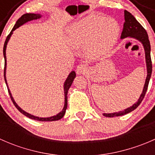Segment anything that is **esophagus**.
<instances>
[{
  "label": "esophagus",
  "mask_w": 155,
  "mask_h": 155,
  "mask_svg": "<svg viewBox=\"0 0 155 155\" xmlns=\"http://www.w3.org/2000/svg\"><path fill=\"white\" fill-rule=\"evenodd\" d=\"M87 70V67L85 64H79V65L76 68V73L78 74H82V73H85Z\"/></svg>",
  "instance_id": "obj_1"
}]
</instances>
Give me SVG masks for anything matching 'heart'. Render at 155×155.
Listing matches in <instances>:
<instances>
[{"instance_id":"b5f03b06","label":"heart","mask_w":155,"mask_h":155,"mask_svg":"<svg viewBox=\"0 0 155 155\" xmlns=\"http://www.w3.org/2000/svg\"><path fill=\"white\" fill-rule=\"evenodd\" d=\"M119 33V24L114 18L90 15L73 25L69 34L74 44L80 46L86 45L87 54L99 57L113 46Z\"/></svg>"}]
</instances>
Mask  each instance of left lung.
Masks as SVG:
<instances>
[{"instance_id": "left-lung-1", "label": "left lung", "mask_w": 155, "mask_h": 155, "mask_svg": "<svg viewBox=\"0 0 155 155\" xmlns=\"http://www.w3.org/2000/svg\"><path fill=\"white\" fill-rule=\"evenodd\" d=\"M124 28H123L122 33H121V38L124 39L126 37H133V38L137 39L140 42H141L143 45V47L145 49V61H146L147 67V77L145 79V85L143 87V91L139 98L138 101L134 104L132 107L127 108L123 111H120L118 112H114V113H104V115L106 117H112L115 116H121V115H126L129 112H132L134 109H137L140 106L141 102L144 98L145 93L148 89V83H149L150 78L151 76V72H152V64H151V45H150L149 40H148V36L146 31L141 25L140 24L138 21L135 18V17L129 12L128 11L124 10Z\"/></svg>"}]
</instances>
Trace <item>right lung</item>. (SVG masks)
Segmentation results:
<instances>
[{"mask_svg": "<svg viewBox=\"0 0 155 155\" xmlns=\"http://www.w3.org/2000/svg\"><path fill=\"white\" fill-rule=\"evenodd\" d=\"M41 16H42V15H40V14H34V13L24 14V15H21V16L19 18H18V21H16V23H15V25H14L13 28L12 29V31H11V32L10 33V34H9V35L7 37V39H6V40H5V43H4V50H3V53H4V61H5V63H4V79H5V82H6V84H7V89H8V92H9V94H10L11 100H12V103H13V104L15 105V107L17 108V109H18V110L21 113H22L23 115H25V116L28 117L29 118L36 120V121H58V120H59V119H61V118H63L64 115V114H65V112H66L67 107H68V92L69 88H70V87L71 86L72 83H73V79H74L75 77H76V73H75L74 71H72L71 73L69 74L68 77L67 78L66 81H65L64 85V99L65 100H64V108H63V110H62L61 112H59L58 114H57L56 115H54V116H51V117H48V118H39V117L34 116V115H31V114L26 112L25 111L22 110L21 108L18 107V105H17V104L15 102V101H14L13 97H12V94H11V93H10V89H9V87H8V85H7V79H6V66H7L6 48H7V43H8L9 40H10L11 35L12 34V31H15V29L18 28V27H20L21 25H22L25 24V23L28 22V21H31V20L40 18H41Z\"/></svg>", "mask_w": 155, "mask_h": 155, "instance_id": "1", "label": "right lung"}]
</instances>
